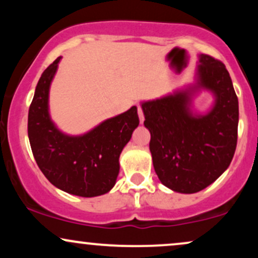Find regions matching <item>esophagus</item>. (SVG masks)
I'll return each mask as SVG.
<instances>
[{
  "label": "esophagus",
  "instance_id": "esophagus-1",
  "mask_svg": "<svg viewBox=\"0 0 258 258\" xmlns=\"http://www.w3.org/2000/svg\"><path fill=\"white\" fill-rule=\"evenodd\" d=\"M138 116H139V121H141V123L144 122V114H143V110H142L141 106L138 105Z\"/></svg>",
  "mask_w": 258,
  "mask_h": 258
}]
</instances>
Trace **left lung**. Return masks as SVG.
<instances>
[{
  "mask_svg": "<svg viewBox=\"0 0 258 258\" xmlns=\"http://www.w3.org/2000/svg\"><path fill=\"white\" fill-rule=\"evenodd\" d=\"M201 89L214 93L215 104L206 114H194L191 98ZM142 109L152 136L154 170L165 186L177 193H198L230 165L238 141L239 103L222 61L200 54L195 84L143 102Z\"/></svg>",
  "mask_w": 258,
  "mask_h": 258,
  "instance_id": "left-lung-1",
  "label": "left lung"
}]
</instances>
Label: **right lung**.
<instances>
[{"instance_id":"obj_1","label":"right lung","mask_w":258,"mask_h":258,"mask_svg":"<svg viewBox=\"0 0 258 258\" xmlns=\"http://www.w3.org/2000/svg\"><path fill=\"white\" fill-rule=\"evenodd\" d=\"M60 58L42 73L29 108L31 150L53 185L78 197H98L115 185L120 154L139 125L137 106L103 121L85 135L68 136L59 131L49 116L48 96Z\"/></svg>"}]
</instances>
